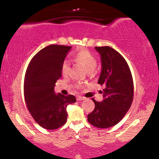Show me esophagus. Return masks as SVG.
Segmentation results:
<instances>
[{
	"instance_id": "obj_1",
	"label": "esophagus",
	"mask_w": 159,
	"mask_h": 159,
	"mask_svg": "<svg viewBox=\"0 0 159 159\" xmlns=\"http://www.w3.org/2000/svg\"><path fill=\"white\" fill-rule=\"evenodd\" d=\"M77 101H82V100H84L85 99V97H84V96H77Z\"/></svg>"
}]
</instances>
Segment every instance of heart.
Listing matches in <instances>:
<instances>
[{"label": "heart", "instance_id": "1", "mask_svg": "<svg viewBox=\"0 0 159 159\" xmlns=\"http://www.w3.org/2000/svg\"><path fill=\"white\" fill-rule=\"evenodd\" d=\"M74 60L79 64H81L87 70V72L89 71L94 70L97 65L96 57L88 50H86V49H83L76 53L74 56ZM69 69H70V66H69V62H63L61 66L62 74L63 75H66L69 73Z\"/></svg>", "mask_w": 159, "mask_h": 159}]
</instances>
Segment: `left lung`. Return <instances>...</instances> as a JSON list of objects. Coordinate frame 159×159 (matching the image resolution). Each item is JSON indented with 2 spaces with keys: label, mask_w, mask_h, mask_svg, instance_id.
Listing matches in <instances>:
<instances>
[{
  "label": "left lung",
  "mask_w": 159,
  "mask_h": 159,
  "mask_svg": "<svg viewBox=\"0 0 159 159\" xmlns=\"http://www.w3.org/2000/svg\"><path fill=\"white\" fill-rule=\"evenodd\" d=\"M101 56L102 71L98 84L105 86L102 102H96L88 114L91 125L107 129L116 125L132 105L134 96L132 75L123 57L109 46L95 47Z\"/></svg>",
  "instance_id": "1"
}]
</instances>
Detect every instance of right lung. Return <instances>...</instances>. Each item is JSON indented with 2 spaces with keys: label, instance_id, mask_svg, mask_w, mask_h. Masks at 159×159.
<instances>
[{
  "label": "right lung",
  "instance_id": "right-lung-1",
  "mask_svg": "<svg viewBox=\"0 0 159 159\" xmlns=\"http://www.w3.org/2000/svg\"><path fill=\"white\" fill-rule=\"evenodd\" d=\"M71 46L51 45L40 50L27 66L24 93L27 109L34 120L44 129L54 130L66 123V107L76 102L72 95L54 93L61 78V66Z\"/></svg>",
  "mask_w": 159,
  "mask_h": 159
}]
</instances>
